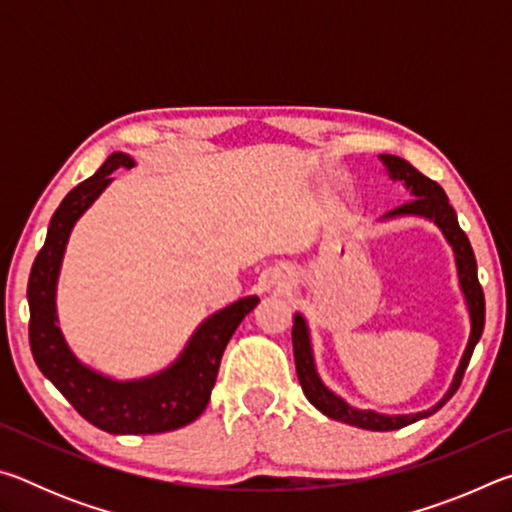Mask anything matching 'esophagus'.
Instances as JSON below:
<instances>
[{
  "label": "esophagus",
  "instance_id": "esophagus-1",
  "mask_svg": "<svg viewBox=\"0 0 512 512\" xmlns=\"http://www.w3.org/2000/svg\"><path fill=\"white\" fill-rule=\"evenodd\" d=\"M275 287H277V289L287 287V275H277V277H275Z\"/></svg>",
  "mask_w": 512,
  "mask_h": 512
}]
</instances>
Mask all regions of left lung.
I'll return each mask as SVG.
<instances>
[{
    "instance_id": "left-lung-1",
    "label": "left lung",
    "mask_w": 512,
    "mask_h": 512,
    "mask_svg": "<svg viewBox=\"0 0 512 512\" xmlns=\"http://www.w3.org/2000/svg\"><path fill=\"white\" fill-rule=\"evenodd\" d=\"M379 160L386 167L388 178H391L393 183H402L406 194H409V198H411V201H406L404 205L395 207V210L381 216L379 221L406 219V216H411V219L431 221L440 232H443L447 244L452 246L458 289H461V293H463L467 316H470V336H467L465 350L461 354V361H458V366L454 370V377H452V381H449L445 395L424 411L379 413L372 409H359V406H352L339 393H334L332 388L325 384L323 377H320L318 366H316L314 341H311V329H309L307 318L302 316L300 311L293 314L291 336H293V357H296V370H298L300 386H302V391H305L307 400L314 404L320 413L327 415V418L352 424V427H359V429L393 431V429L406 427V424H413L418 420L429 418V415H433L438 409H443L445 402H449V397H452L456 393V388L461 386L463 372L467 368V363H470L476 343H479L481 334H483L485 300H483V291L479 284V275H476L474 250L470 246V239H467V235L461 230V225H458V216L454 212V207L449 205L445 189L438 183H433L431 178L422 176V173L415 169L411 162H406L404 158H397V155H391V153H381Z\"/></svg>"
}]
</instances>
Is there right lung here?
<instances>
[{"mask_svg": "<svg viewBox=\"0 0 512 512\" xmlns=\"http://www.w3.org/2000/svg\"><path fill=\"white\" fill-rule=\"evenodd\" d=\"M135 167V158L115 151L99 171L83 180L58 205L49 221L45 246L29 275V341L38 368L65 400L94 427L108 433H164L185 427L210 402L221 357L241 320L257 307V296H246L207 316L189 336L167 368L135 379H117L83 363L69 348L58 325V277L69 235L76 221L112 183L110 173Z\"/></svg>", "mask_w": 512, "mask_h": 512, "instance_id": "add662e5", "label": "right lung"}]
</instances>
